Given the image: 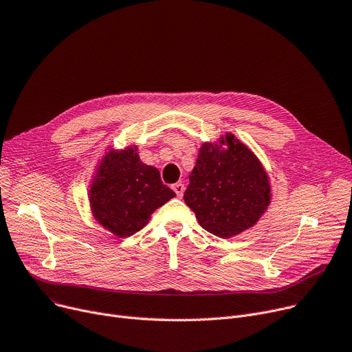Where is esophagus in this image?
<instances>
[{"label": "esophagus", "mask_w": 352, "mask_h": 352, "mask_svg": "<svg viewBox=\"0 0 352 352\" xmlns=\"http://www.w3.org/2000/svg\"><path fill=\"white\" fill-rule=\"evenodd\" d=\"M172 188L175 190V193H176V196H177V197H182V196H183V192H184V184H183L182 182L175 183V184L172 186Z\"/></svg>", "instance_id": "34e87169"}]
</instances>
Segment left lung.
<instances>
[{
    "mask_svg": "<svg viewBox=\"0 0 352 352\" xmlns=\"http://www.w3.org/2000/svg\"><path fill=\"white\" fill-rule=\"evenodd\" d=\"M188 180L186 204L206 231L220 238L254 227L272 197L261 160L232 133L200 146Z\"/></svg>",
    "mask_w": 352,
    "mask_h": 352,
    "instance_id": "obj_1",
    "label": "left lung"
}]
</instances>
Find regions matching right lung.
Segmentation results:
<instances>
[{
  "label": "right lung",
  "instance_id": "obj_1",
  "mask_svg": "<svg viewBox=\"0 0 352 352\" xmlns=\"http://www.w3.org/2000/svg\"><path fill=\"white\" fill-rule=\"evenodd\" d=\"M175 196L159 170L140 159L137 145L105 152L89 190L93 217L118 238L144 228L152 212Z\"/></svg>",
  "mask_w": 352,
  "mask_h": 352
}]
</instances>
